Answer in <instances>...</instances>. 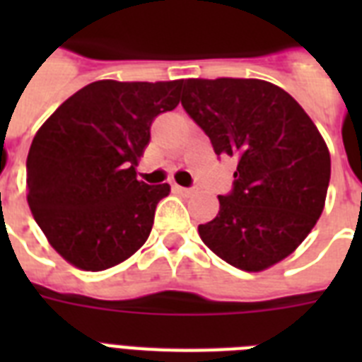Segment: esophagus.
Masks as SVG:
<instances>
[{"instance_id": "esophagus-1", "label": "esophagus", "mask_w": 362, "mask_h": 362, "mask_svg": "<svg viewBox=\"0 0 362 362\" xmlns=\"http://www.w3.org/2000/svg\"><path fill=\"white\" fill-rule=\"evenodd\" d=\"M173 189L178 193H182V195H189V193L193 192L192 187H184V186H178V184H173Z\"/></svg>"}]
</instances>
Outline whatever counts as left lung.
<instances>
[{"label": "left lung", "mask_w": 362, "mask_h": 362, "mask_svg": "<svg viewBox=\"0 0 362 362\" xmlns=\"http://www.w3.org/2000/svg\"><path fill=\"white\" fill-rule=\"evenodd\" d=\"M182 107L209 135L216 156L237 159L220 212L199 226L212 252L257 272L287 257L320 220L331 156L304 109L257 78H187Z\"/></svg>", "instance_id": "1"}]
</instances>
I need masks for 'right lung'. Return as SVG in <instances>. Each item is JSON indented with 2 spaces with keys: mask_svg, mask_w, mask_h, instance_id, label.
<instances>
[{
  "mask_svg": "<svg viewBox=\"0 0 362 362\" xmlns=\"http://www.w3.org/2000/svg\"><path fill=\"white\" fill-rule=\"evenodd\" d=\"M182 81H98L71 95L31 142L28 204L52 247L78 269L131 257L169 184L136 180L152 122L180 103Z\"/></svg>",
  "mask_w": 362,
  "mask_h": 362,
  "instance_id": "add662e5",
  "label": "right lung"
}]
</instances>
